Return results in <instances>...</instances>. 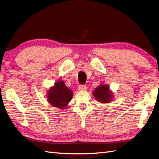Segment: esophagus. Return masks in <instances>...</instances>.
Instances as JSON below:
<instances>
[{"mask_svg": "<svg viewBox=\"0 0 159 159\" xmlns=\"http://www.w3.org/2000/svg\"><path fill=\"white\" fill-rule=\"evenodd\" d=\"M78 89H79V90H80V91H85L86 89H87V87H86L85 85H80V86H79Z\"/></svg>", "mask_w": 159, "mask_h": 159, "instance_id": "1", "label": "esophagus"}]
</instances>
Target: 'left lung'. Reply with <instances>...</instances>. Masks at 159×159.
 Returning a JSON list of instances; mask_svg holds the SVG:
<instances>
[{
	"instance_id": "left-lung-1",
	"label": "left lung",
	"mask_w": 159,
	"mask_h": 159,
	"mask_svg": "<svg viewBox=\"0 0 159 159\" xmlns=\"http://www.w3.org/2000/svg\"><path fill=\"white\" fill-rule=\"evenodd\" d=\"M93 95L96 100L102 103H110L113 99V94L109 90V85L103 84L95 89Z\"/></svg>"
}]
</instances>
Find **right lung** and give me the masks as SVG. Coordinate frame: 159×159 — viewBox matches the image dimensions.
Wrapping results in <instances>:
<instances>
[{"label": "right lung", "mask_w": 159, "mask_h": 159, "mask_svg": "<svg viewBox=\"0 0 159 159\" xmlns=\"http://www.w3.org/2000/svg\"><path fill=\"white\" fill-rule=\"evenodd\" d=\"M73 94L72 91L68 89L64 81L60 80L48 91L47 99L53 107L64 109L71 100Z\"/></svg>", "instance_id": "add662e5"}]
</instances>
